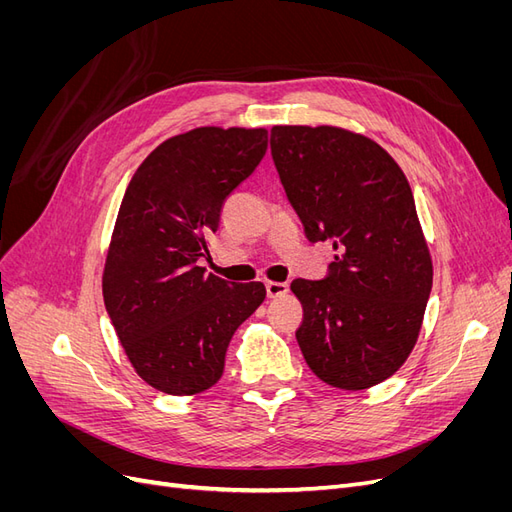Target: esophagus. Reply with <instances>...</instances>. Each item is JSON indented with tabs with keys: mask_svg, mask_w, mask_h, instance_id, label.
Instances as JSON below:
<instances>
[{
	"mask_svg": "<svg viewBox=\"0 0 512 512\" xmlns=\"http://www.w3.org/2000/svg\"><path fill=\"white\" fill-rule=\"evenodd\" d=\"M267 297L269 299H277V297H284V294H288V284L284 282H267Z\"/></svg>",
	"mask_w": 512,
	"mask_h": 512,
	"instance_id": "1",
	"label": "esophagus"
}]
</instances>
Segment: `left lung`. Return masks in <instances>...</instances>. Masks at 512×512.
<instances>
[{
  "label": "left lung",
  "instance_id": "obj_1",
  "mask_svg": "<svg viewBox=\"0 0 512 512\" xmlns=\"http://www.w3.org/2000/svg\"><path fill=\"white\" fill-rule=\"evenodd\" d=\"M271 153L307 239L335 250L324 280L290 284L299 348L335 389L376 386L416 346L433 282L410 183L376 141L335 126H273Z\"/></svg>",
  "mask_w": 512,
  "mask_h": 512
}]
</instances>
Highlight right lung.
<instances>
[{"instance_id": "add662e5", "label": "right lung", "mask_w": 512, "mask_h": 512, "mask_svg": "<svg viewBox=\"0 0 512 512\" xmlns=\"http://www.w3.org/2000/svg\"><path fill=\"white\" fill-rule=\"evenodd\" d=\"M265 128H194L136 168L108 245L102 294L134 371L166 395H198L224 374L232 335L265 284L205 273L226 198L265 158Z\"/></svg>"}]
</instances>
